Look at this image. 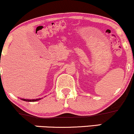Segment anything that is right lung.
Returning a JSON list of instances; mask_svg holds the SVG:
<instances>
[{
  "label": "right lung",
  "instance_id": "1",
  "mask_svg": "<svg viewBox=\"0 0 134 134\" xmlns=\"http://www.w3.org/2000/svg\"><path fill=\"white\" fill-rule=\"evenodd\" d=\"M23 101H30V102H34V101H36L38 100H40L41 99H21Z\"/></svg>",
  "mask_w": 134,
  "mask_h": 134
}]
</instances>
